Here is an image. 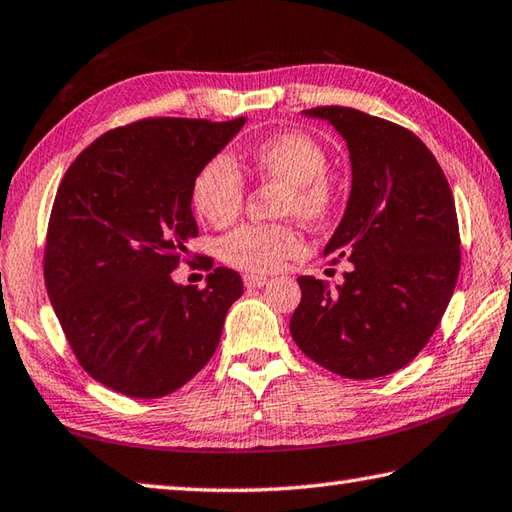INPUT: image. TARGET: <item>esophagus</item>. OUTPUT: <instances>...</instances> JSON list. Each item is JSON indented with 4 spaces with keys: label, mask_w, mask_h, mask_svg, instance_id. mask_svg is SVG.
<instances>
[{
    "label": "esophagus",
    "mask_w": 512,
    "mask_h": 512,
    "mask_svg": "<svg viewBox=\"0 0 512 512\" xmlns=\"http://www.w3.org/2000/svg\"><path fill=\"white\" fill-rule=\"evenodd\" d=\"M268 282L264 275H244V286L246 288H262Z\"/></svg>",
    "instance_id": "esophagus-1"
}]
</instances>
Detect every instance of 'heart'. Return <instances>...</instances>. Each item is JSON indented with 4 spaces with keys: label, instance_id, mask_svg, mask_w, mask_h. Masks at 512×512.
I'll return each mask as SVG.
<instances>
[{
    "label": "heart",
    "instance_id": "heart-1",
    "mask_svg": "<svg viewBox=\"0 0 512 512\" xmlns=\"http://www.w3.org/2000/svg\"><path fill=\"white\" fill-rule=\"evenodd\" d=\"M248 166L257 179L282 186L277 215L322 224L342 199V184L328 168V150L302 130H284L255 144ZM246 186L233 159L215 155L197 170L190 202L199 217L226 228L242 215ZM304 253V237L293 224H246L219 242V257L246 273H275Z\"/></svg>",
    "mask_w": 512,
    "mask_h": 512
}]
</instances>
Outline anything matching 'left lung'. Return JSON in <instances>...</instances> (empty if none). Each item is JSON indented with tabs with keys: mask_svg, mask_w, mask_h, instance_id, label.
<instances>
[{
	"mask_svg": "<svg viewBox=\"0 0 512 512\" xmlns=\"http://www.w3.org/2000/svg\"><path fill=\"white\" fill-rule=\"evenodd\" d=\"M346 139L353 188L330 237V264L346 257L344 284L302 275L290 335L313 362L348 379H375L419 355L462 264L455 199L442 166L408 128L357 108L304 110Z\"/></svg>",
	"mask_w": 512,
	"mask_h": 512,
	"instance_id": "left-lung-1",
	"label": "left lung"
}]
</instances>
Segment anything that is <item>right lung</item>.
Returning <instances> with one entry per match:
<instances>
[{
  "mask_svg": "<svg viewBox=\"0 0 512 512\" xmlns=\"http://www.w3.org/2000/svg\"><path fill=\"white\" fill-rule=\"evenodd\" d=\"M246 117H146L108 130L77 155L57 188L44 282L86 373L128 397L157 399L190 382L222 337L244 284L217 266L206 286L170 273L197 237L190 186ZM204 270L213 259H202Z\"/></svg>",
  "mask_w": 512,
  "mask_h": 512,
  "instance_id": "1",
  "label": "right lung"
}]
</instances>
